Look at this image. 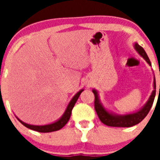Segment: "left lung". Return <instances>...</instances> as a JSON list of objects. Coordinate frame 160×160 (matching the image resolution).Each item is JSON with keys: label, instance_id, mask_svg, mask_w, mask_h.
<instances>
[{"label": "left lung", "instance_id": "left-lung-1", "mask_svg": "<svg viewBox=\"0 0 160 160\" xmlns=\"http://www.w3.org/2000/svg\"><path fill=\"white\" fill-rule=\"evenodd\" d=\"M135 49L137 51L139 52V55H142L144 59H145L147 62L149 63V65H151L150 60H149L146 52L144 51L143 47L139 46L138 44H135ZM154 90L152 92V95H150L148 102L146 105H144L139 111L134 113V114H126V115H123V116H118V115H114V114H110L108 111H106L102 105H100V101H99V98H98V93L95 90H93V93L95 95V109L98 114V117L100 118V121L102 122L103 124H106L108 126L112 127H131L134 126L135 124H139V122H141L143 119L146 117V115L149 114V110L151 109L153 103H154V97H155V93H156V84H155V79L154 80ZM160 89V86H159Z\"/></svg>", "mask_w": 160, "mask_h": 160}]
</instances>
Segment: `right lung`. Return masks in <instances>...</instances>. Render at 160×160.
I'll list each match as a JSON object with an SVG mask.
<instances>
[{
    "label": "right lung",
    "instance_id": "1",
    "mask_svg": "<svg viewBox=\"0 0 160 160\" xmlns=\"http://www.w3.org/2000/svg\"><path fill=\"white\" fill-rule=\"evenodd\" d=\"M82 90H80L79 92L76 94V95L73 97V99L71 100V101L70 102L69 105H68L67 109L65 110V114H63V116L60 118L57 122H55V123H53V124H47V125H41V126H39V125H31V124H26V123H24L21 120L18 119V120L21 122V124H23L24 126H26V128H28V129H33L35 131H38L41 132V133H48V132H52V131H56V130H59L61 128L65 126V124H67V122L69 121V119L70 118V115H71V111H72V109L75 106V102L77 101L78 98L80 96V93L82 92Z\"/></svg>",
    "mask_w": 160,
    "mask_h": 160
}]
</instances>
